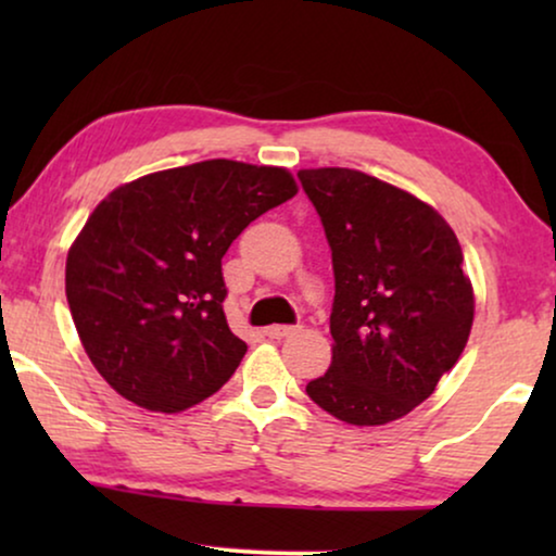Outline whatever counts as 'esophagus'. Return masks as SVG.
I'll use <instances>...</instances> for the list:
<instances>
[{"label":"esophagus","instance_id":"esophagus-1","mask_svg":"<svg viewBox=\"0 0 556 556\" xmlns=\"http://www.w3.org/2000/svg\"><path fill=\"white\" fill-rule=\"evenodd\" d=\"M293 331H295V326L273 324V326H268V329H265V337H270V339H283V337H288V333H293Z\"/></svg>","mask_w":556,"mask_h":556}]
</instances>
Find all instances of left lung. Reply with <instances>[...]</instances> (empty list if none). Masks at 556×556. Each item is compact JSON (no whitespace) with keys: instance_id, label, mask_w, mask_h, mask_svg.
Returning a JSON list of instances; mask_svg holds the SVG:
<instances>
[{"instance_id":"1","label":"left lung","mask_w":556,"mask_h":556,"mask_svg":"<svg viewBox=\"0 0 556 556\" xmlns=\"http://www.w3.org/2000/svg\"><path fill=\"white\" fill-rule=\"evenodd\" d=\"M333 263L331 367L308 397L349 425L405 417L455 367L473 288L451 225L405 189L341 166L301 169Z\"/></svg>"}]
</instances>
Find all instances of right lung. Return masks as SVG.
<instances>
[{"label": "right lung", "mask_w": 556, "mask_h": 556, "mask_svg": "<svg viewBox=\"0 0 556 556\" xmlns=\"http://www.w3.org/2000/svg\"><path fill=\"white\" fill-rule=\"evenodd\" d=\"M299 192L291 172L210 159L113 189L75 238L65 295L105 382L151 413L215 394L248 344L227 326L223 255Z\"/></svg>", "instance_id": "add662e5"}]
</instances>
